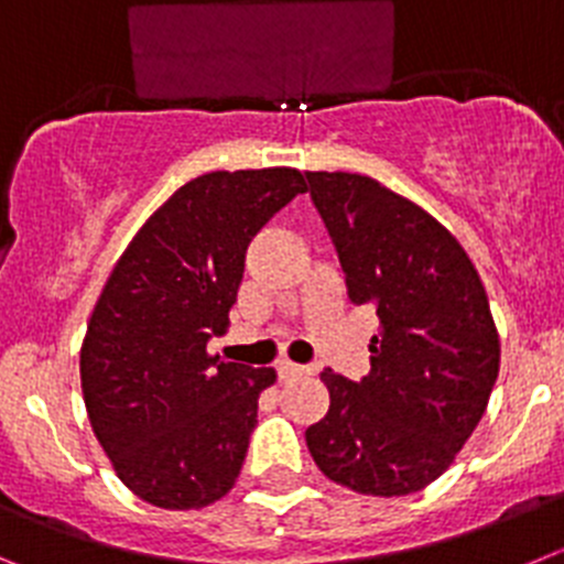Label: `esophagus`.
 I'll list each match as a JSON object with an SVG mask.
<instances>
[{
	"mask_svg": "<svg viewBox=\"0 0 564 564\" xmlns=\"http://www.w3.org/2000/svg\"><path fill=\"white\" fill-rule=\"evenodd\" d=\"M303 373H308L306 365H294V362H289V359H278V377L281 379L303 377Z\"/></svg>",
	"mask_w": 564,
	"mask_h": 564,
	"instance_id": "34e87169",
	"label": "esophagus"
}]
</instances>
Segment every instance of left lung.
<instances>
[{"mask_svg":"<svg viewBox=\"0 0 564 564\" xmlns=\"http://www.w3.org/2000/svg\"><path fill=\"white\" fill-rule=\"evenodd\" d=\"M348 301L379 317L362 382L323 370L328 413L306 430L314 464L359 495H413L441 478L478 427L500 337L458 238L382 182L306 171Z\"/></svg>","mask_w":564,"mask_h":564,"instance_id":"left-lung-1","label":"left lung"}]
</instances>
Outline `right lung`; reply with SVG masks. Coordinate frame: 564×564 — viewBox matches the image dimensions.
Listing matches in <instances>:
<instances>
[{
  "instance_id": "1",
  "label": "right lung",
  "mask_w": 564,
  "mask_h": 564,
  "mask_svg": "<svg viewBox=\"0 0 564 564\" xmlns=\"http://www.w3.org/2000/svg\"><path fill=\"white\" fill-rule=\"evenodd\" d=\"M306 191L297 169L213 171L156 207L118 258L80 345L95 438L126 489L169 511L236 484L275 368L221 362L252 236Z\"/></svg>"
}]
</instances>
